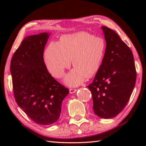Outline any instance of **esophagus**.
<instances>
[{
    "mask_svg": "<svg viewBox=\"0 0 146 146\" xmlns=\"http://www.w3.org/2000/svg\"><path fill=\"white\" fill-rule=\"evenodd\" d=\"M76 91H77L76 89H74V88L70 89V94H74V93L76 92Z\"/></svg>",
    "mask_w": 146,
    "mask_h": 146,
    "instance_id": "obj_1",
    "label": "esophagus"
}]
</instances>
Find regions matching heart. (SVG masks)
I'll use <instances>...</instances> for the list:
<instances>
[{"label": "heart", "mask_w": 146, "mask_h": 146, "mask_svg": "<svg viewBox=\"0 0 146 146\" xmlns=\"http://www.w3.org/2000/svg\"><path fill=\"white\" fill-rule=\"evenodd\" d=\"M106 49L102 37L80 32L61 37L60 41L51 42L46 48L44 60L48 71L56 78L63 76L72 63L74 67L65 76L64 82L71 86H78L86 76H94L100 68Z\"/></svg>", "instance_id": "b5f03b06"}]
</instances>
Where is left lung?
Masks as SVG:
<instances>
[{
    "label": "left lung",
    "instance_id": "left-lung-1",
    "mask_svg": "<svg viewBox=\"0 0 146 146\" xmlns=\"http://www.w3.org/2000/svg\"><path fill=\"white\" fill-rule=\"evenodd\" d=\"M106 49L94 81L87 87L92 94L93 109L103 119H111L122 111L131 97L136 81L132 51L119 36L102 26Z\"/></svg>",
    "mask_w": 146,
    "mask_h": 146
}]
</instances>
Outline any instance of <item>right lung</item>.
Masks as SVG:
<instances>
[{"instance_id": "add662e5", "label": "right lung", "mask_w": 146, "mask_h": 146, "mask_svg": "<svg viewBox=\"0 0 146 146\" xmlns=\"http://www.w3.org/2000/svg\"><path fill=\"white\" fill-rule=\"evenodd\" d=\"M51 34L26 37L13 55L11 73L14 97L34 122L43 125L55 123L60 117L61 104L69 90L48 72L43 53Z\"/></svg>"}]
</instances>
